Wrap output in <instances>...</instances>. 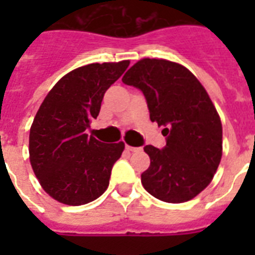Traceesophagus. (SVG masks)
Wrapping results in <instances>:
<instances>
[{"mask_svg":"<svg viewBox=\"0 0 255 255\" xmlns=\"http://www.w3.org/2000/svg\"><path fill=\"white\" fill-rule=\"evenodd\" d=\"M126 149L129 152H139L141 151V147H131V145H126Z\"/></svg>","mask_w":255,"mask_h":255,"instance_id":"obj_1","label":"esophagus"}]
</instances>
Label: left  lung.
I'll return each mask as SVG.
<instances>
[{
  "instance_id": "obj_1",
  "label": "left lung",
  "mask_w": 255,
  "mask_h": 255,
  "mask_svg": "<svg viewBox=\"0 0 255 255\" xmlns=\"http://www.w3.org/2000/svg\"><path fill=\"white\" fill-rule=\"evenodd\" d=\"M122 81L143 92L149 118L167 136L161 149L144 147L151 159L144 189L161 201H189L209 185L222 156L221 120L208 92L186 67L165 59L144 58Z\"/></svg>"
}]
</instances>
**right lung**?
<instances>
[{"label":"right lung","instance_id":"1","mask_svg":"<svg viewBox=\"0 0 255 255\" xmlns=\"http://www.w3.org/2000/svg\"><path fill=\"white\" fill-rule=\"evenodd\" d=\"M129 66L91 63L57 82L34 118L29 136L30 163L46 193L66 205H85L106 192L124 143L104 145L87 135L102 100Z\"/></svg>","mask_w":255,"mask_h":255}]
</instances>
